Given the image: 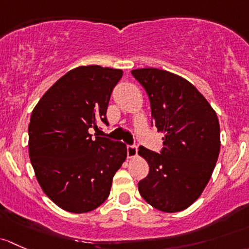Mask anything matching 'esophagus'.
Here are the masks:
<instances>
[{
	"label": "esophagus",
	"instance_id": "obj_1",
	"mask_svg": "<svg viewBox=\"0 0 249 249\" xmlns=\"http://www.w3.org/2000/svg\"><path fill=\"white\" fill-rule=\"evenodd\" d=\"M127 156L128 158H134L138 156V147L137 146H127Z\"/></svg>",
	"mask_w": 249,
	"mask_h": 249
}]
</instances>
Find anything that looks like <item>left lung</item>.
Instances as JSON below:
<instances>
[{
    "label": "left lung",
    "instance_id": "1",
    "mask_svg": "<svg viewBox=\"0 0 249 249\" xmlns=\"http://www.w3.org/2000/svg\"><path fill=\"white\" fill-rule=\"evenodd\" d=\"M132 74L146 89L151 119L164 134L162 153L139 147L150 171L138 188L155 209L183 211L201 196L216 166L218 117L200 92L178 74L158 68L134 69Z\"/></svg>",
    "mask_w": 249,
    "mask_h": 249
}]
</instances>
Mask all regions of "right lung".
<instances>
[{
  "instance_id": "add662e5",
  "label": "right lung",
  "mask_w": 249,
  "mask_h": 249,
  "mask_svg": "<svg viewBox=\"0 0 249 249\" xmlns=\"http://www.w3.org/2000/svg\"><path fill=\"white\" fill-rule=\"evenodd\" d=\"M121 69L80 66L58 79L31 115L29 155L43 192L58 207L86 213L101 206L112 178L127 158V146L92 138L107 109Z\"/></svg>"
}]
</instances>
